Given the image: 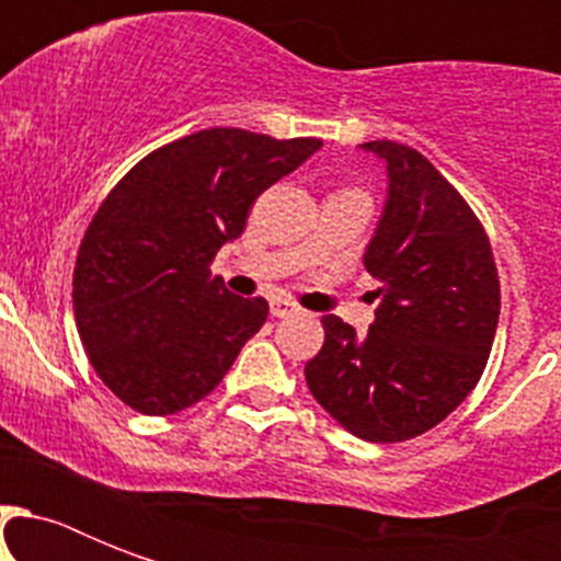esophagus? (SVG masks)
<instances>
[{
	"label": "esophagus",
	"mask_w": 561,
	"mask_h": 561,
	"mask_svg": "<svg viewBox=\"0 0 561 561\" xmlns=\"http://www.w3.org/2000/svg\"><path fill=\"white\" fill-rule=\"evenodd\" d=\"M294 311H297V306H294L290 299H285V297L271 299V314L273 317H288V314H294Z\"/></svg>",
	"instance_id": "34e87169"
}]
</instances>
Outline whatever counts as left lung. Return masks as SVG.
<instances>
[{
	"instance_id": "1",
	"label": "left lung",
	"mask_w": 561,
	"mask_h": 561,
	"mask_svg": "<svg viewBox=\"0 0 561 561\" xmlns=\"http://www.w3.org/2000/svg\"><path fill=\"white\" fill-rule=\"evenodd\" d=\"M387 162V203L364 264L381 306L364 337L325 314L306 364L325 413L367 443H401L439 425L486 369L501 285L489 238L462 194L408 145L364 142Z\"/></svg>"
}]
</instances>
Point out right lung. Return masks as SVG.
<instances>
[{
	"mask_svg": "<svg viewBox=\"0 0 561 561\" xmlns=\"http://www.w3.org/2000/svg\"><path fill=\"white\" fill-rule=\"evenodd\" d=\"M320 145L211 127L148 153L101 203L75 262V323L127 408H192L262 329L267 302L229 294L209 264L244 232L255 197Z\"/></svg>",
	"mask_w": 561,
	"mask_h": 561,
	"instance_id": "right-lung-1",
	"label": "right lung"
}]
</instances>
